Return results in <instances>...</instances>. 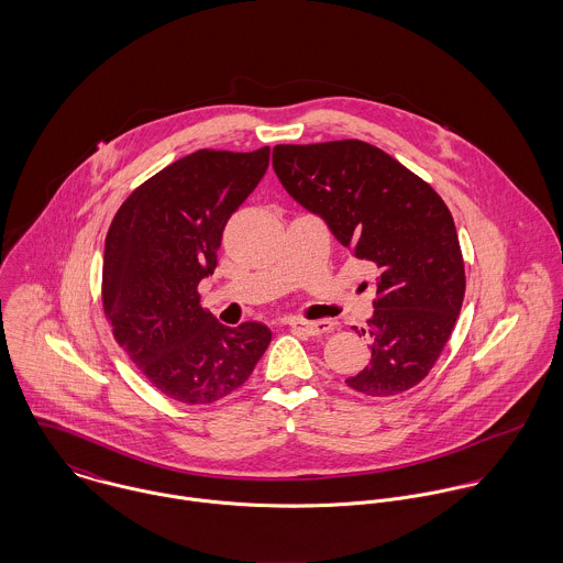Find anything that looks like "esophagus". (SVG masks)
Returning a JSON list of instances; mask_svg holds the SVG:
<instances>
[{"label":"esophagus","instance_id":"esophagus-1","mask_svg":"<svg viewBox=\"0 0 563 563\" xmlns=\"http://www.w3.org/2000/svg\"><path fill=\"white\" fill-rule=\"evenodd\" d=\"M288 324L301 333H308V335H322L327 331L333 329V322L331 321H306V319H290Z\"/></svg>","mask_w":563,"mask_h":563}]
</instances>
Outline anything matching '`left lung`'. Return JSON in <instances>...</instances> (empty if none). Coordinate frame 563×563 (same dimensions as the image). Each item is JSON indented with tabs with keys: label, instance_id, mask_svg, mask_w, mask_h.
<instances>
[{
	"label": "left lung",
	"instance_id": "8db88e82",
	"mask_svg": "<svg viewBox=\"0 0 563 563\" xmlns=\"http://www.w3.org/2000/svg\"><path fill=\"white\" fill-rule=\"evenodd\" d=\"M273 168L292 199L319 214L340 244L382 275L371 364L346 384L366 397L418 386L460 317L466 273L453 217L416 173L364 141L277 145Z\"/></svg>",
	"mask_w": 563,
	"mask_h": 563
}]
</instances>
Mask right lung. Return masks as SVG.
Instances as JSON below:
<instances>
[{"mask_svg": "<svg viewBox=\"0 0 563 563\" xmlns=\"http://www.w3.org/2000/svg\"><path fill=\"white\" fill-rule=\"evenodd\" d=\"M271 150H199L141 184L114 214L101 299L112 333L147 382L188 405L221 401L271 342L262 322L225 327L201 308L230 217L268 168Z\"/></svg>", "mask_w": 563, "mask_h": 563, "instance_id": "obj_1", "label": "right lung"}]
</instances>
